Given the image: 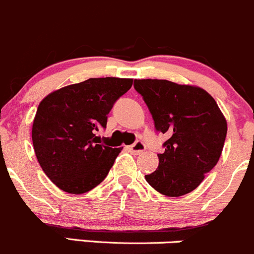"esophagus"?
Instances as JSON below:
<instances>
[{
    "label": "esophagus",
    "mask_w": 254,
    "mask_h": 254,
    "mask_svg": "<svg viewBox=\"0 0 254 254\" xmlns=\"http://www.w3.org/2000/svg\"><path fill=\"white\" fill-rule=\"evenodd\" d=\"M145 149H146V146H145V144L143 143V141H135L133 145L127 146L128 151H129L130 154H133V155H140L141 152L145 151Z\"/></svg>",
    "instance_id": "obj_1"
}]
</instances>
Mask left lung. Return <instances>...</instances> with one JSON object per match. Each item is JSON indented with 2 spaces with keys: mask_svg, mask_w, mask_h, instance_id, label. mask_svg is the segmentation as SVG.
Returning <instances> with one entry per match:
<instances>
[{
  "mask_svg": "<svg viewBox=\"0 0 254 254\" xmlns=\"http://www.w3.org/2000/svg\"><path fill=\"white\" fill-rule=\"evenodd\" d=\"M157 132L167 134L159 167L146 174L156 191L178 197L195 190L217 165L226 137V120L211 94L200 87L167 80H134Z\"/></svg>",
  "mask_w": 254,
  "mask_h": 254,
  "instance_id": "1",
  "label": "left lung"
}]
</instances>
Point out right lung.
<instances>
[{
	"instance_id": "obj_1",
	"label": "right lung",
	"mask_w": 254,
	"mask_h": 254,
	"mask_svg": "<svg viewBox=\"0 0 254 254\" xmlns=\"http://www.w3.org/2000/svg\"><path fill=\"white\" fill-rule=\"evenodd\" d=\"M132 78H88L48 94L37 108L32 144L41 168L59 189L83 193L105 179L122 148L102 144L95 132L132 87Z\"/></svg>"
}]
</instances>
